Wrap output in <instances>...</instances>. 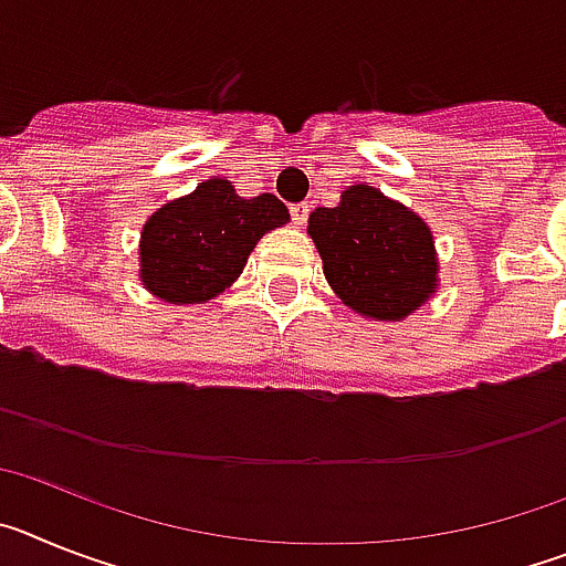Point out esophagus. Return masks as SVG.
<instances>
[{
  "label": "esophagus",
  "instance_id": "obj_1",
  "mask_svg": "<svg viewBox=\"0 0 566 566\" xmlns=\"http://www.w3.org/2000/svg\"><path fill=\"white\" fill-rule=\"evenodd\" d=\"M308 212H312V209H308V203H292V207H289V214H292L294 227H306Z\"/></svg>",
  "mask_w": 566,
  "mask_h": 566
}]
</instances>
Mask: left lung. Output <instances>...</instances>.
<instances>
[{
  "label": "left lung",
  "mask_w": 566,
  "mask_h": 566,
  "mask_svg": "<svg viewBox=\"0 0 566 566\" xmlns=\"http://www.w3.org/2000/svg\"><path fill=\"white\" fill-rule=\"evenodd\" d=\"M308 234L328 286L365 317L402 319L437 289L431 229L374 187L357 184L339 207L314 209Z\"/></svg>",
  "instance_id": "8db88e82"
}]
</instances>
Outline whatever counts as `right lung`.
<instances>
[{"label":"right lung","mask_w":566,"mask_h":566,"mask_svg":"<svg viewBox=\"0 0 566 566\" xmlns=\"http://www.w3.org/2000/svg\"><path fill=\"white\" fill-rule=\"evenodd\" d=\"M286 221L274 195L247 201L223 178L203 181L144 223V286L167 303H207L243 272L254 243Z\"/></svg>","instance_id":"1"}]
</instances>
